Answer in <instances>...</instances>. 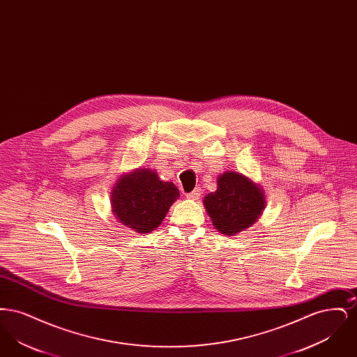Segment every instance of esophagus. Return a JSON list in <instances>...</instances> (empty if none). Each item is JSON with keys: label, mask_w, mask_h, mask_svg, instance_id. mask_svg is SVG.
I'll list each match as a JSON object with an SVG mask.
<instances>
[{"label": "esophagus", "mask_w": 357, "mask_h": 357, "mask_svg": "<svg viewBox=\"0 0 357 357\" xmlns=\"http://www.w3.org/2000/svg\"><path fill=\"white\" fill-rule=\"evenodd\" d=\"M201 195H202V190H201V187H197L194 191L187 194L186 198L187 199H191V201H197V199L201 198Z\"/></svg>", "instance_id": "1"}]
</instances>
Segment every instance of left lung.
I'll use <instances>...</instances> for the list:
<instances>
[{
    "mask_svg": "<svg viewBox=\"0 0 357 357\" xmlns=\"http://www.w3.org/2000/svg\"><path fill=\"white\" fill-rule=\"evenodd\" d=\"M204 204L214 227L231 237L259 218L265 207V194L248 176L227 171L218 178L217 191L204 197Z\"/></svg>",
    "mask_w": 357,
    "mask_h": 357,
    "instance_id": "1",
    "label": "left lung"
}]
</instances>
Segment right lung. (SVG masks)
Masks as SVG:
<instances>
[{
  "mask_svg": "<svg viewBox=\"0 0 357 357\" xmlns=\"http://www.w3.org/2000/svg\"><path fill=\"white\" fill-rule=\"evenodd\" d=\"M178 198L179 190L175 185L160 181L150 169H137L120 176L111 192L116 218L140 234L155 230Z\"/></svg>",
  "mask_w": 357,
  "mask_h": 357,
  "instance_id": "right-lung-1",
  "label": "right lung"
}]
</instances>
